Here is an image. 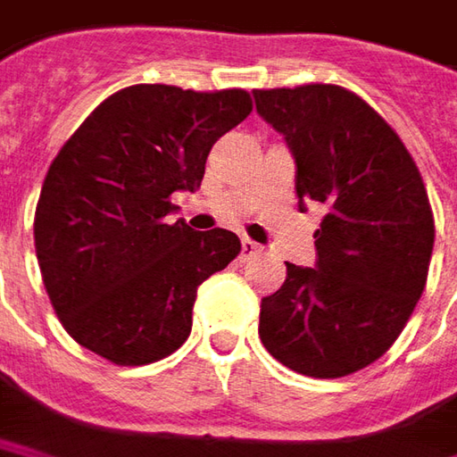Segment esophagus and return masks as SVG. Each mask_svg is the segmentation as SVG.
I'll use <instances>...</instances> for the list:
<instances>
[{
  "instance_id": "obj_1",
  "label": "esophagus",
  "mask_w": 457,
  "mask_h": 457,
  "mask_svg": "<svg viewBox=\"0 0 457 457\" xmlns=\"http://www.w3.org/2000/svg\"><path fill=\"white\" fill-rule=\"evenodd\" d=\"M259 253H262V246H259L256 241H251V238H244V241H241V259H244V262L259 256Z\"/></svg>"
}]
</instances>
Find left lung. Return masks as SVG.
Masks as SVG:
<instances>
[{"mask_svg": "<svg viewBox=\"0 0 457 457\" xmlns=\"http://www.w3.org/2000/svg\"><path fill=\"white\" fill-rule=\"evenodd\" d=\"M296 163L299 211L324 204L317 262L287 264L262 299L269 354L309 378H345L393 347L420 299L436 223L420 170L393 128L337 85L253 90Z\"/></svg>", "mask_w": 457, "mask_h": 457, "instance_id": "1", "label": "left lung"}]
</instances>
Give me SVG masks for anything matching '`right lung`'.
I'll return each mask as SVG.
<instances>
[{
  "label": "right lung",
  "mask_w": 457,
  "mask_h": 457,
  "mask_svg": "<svg viewBox=\"0 0 457 457\" xmlns=\"http://www.w3.org/2000/svg\"><path fill=\"white\" fill-rule=\"evenodd\" d=\"M249 112L244 90L133 85L95 107L57 153L35 249L52 307L85 350L136 367L188 339L198 287L234 262L241 241L168 223L170 193L201 188L213 143Z\"/></svg>",
  "instance_id": "obj_1"
}]
</instances>
